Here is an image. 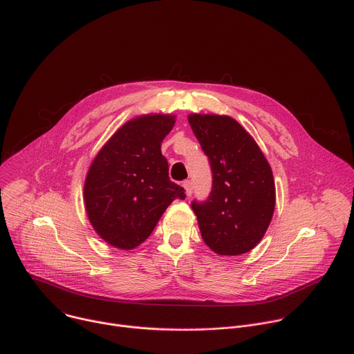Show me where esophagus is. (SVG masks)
Segmentation results:
<instances>
[{"label": "esophagus", "instance_id": "34e87169", "mask_svg": "<svg viewBox=\"0 0 354 354\" xmlns=\"http://www.w3.org/2000/svg\"><path fill=\"white\" fill-rule=\"evenodd\" d=\"M182 185H183V187L186 190V194L190 196L193 193V183H192V180H185Z\"/></svg>", "mask_w": 354, "mask_h": 354}]
</instances>
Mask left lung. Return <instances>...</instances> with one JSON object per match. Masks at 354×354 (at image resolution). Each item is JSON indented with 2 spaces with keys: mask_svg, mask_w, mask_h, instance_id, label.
<instances>
[{
  "mask_svg": "<svg viewBox=\"0 0 354 354\" xmlns=\"http://www.w3.org/2000/svg\"><path fill=\"white\" fill-rule=\"evenodd\" d=\"M189 124L209 158L213 183L205 201H192L201 236L218 255L254 249L273 217L272 168L255 140L230 116L190 115Z\"/></svg>",
  "mask_w": 354,
  "mask_h": 354,
  "instance_id": "obj_1",
  "label": "left lung"
}]
</instances>
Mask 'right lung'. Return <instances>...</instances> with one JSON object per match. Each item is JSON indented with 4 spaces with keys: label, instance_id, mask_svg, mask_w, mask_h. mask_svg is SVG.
Here are the masks:
<instances>
[{
    "label": "right lung",
    "instance_id": "add662e5",
    "mask_svg": "<svg viewBox=\"0 0 354 354\" xmlns=\"http://www.w3.org/2000/svg\"><path fill=\"white\" fill-rule=\"evenodd\" d=\"M175 116L148 115L123 124L95 157L84 186L95 231L112 246L133 249L154 231L185 189L169 179L161 142Z\"/></svg>",
    "mask_w": 354,
    "mask_h": 354
}]
</instances>
